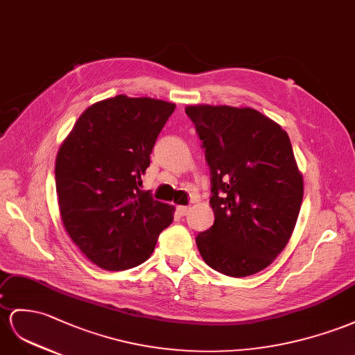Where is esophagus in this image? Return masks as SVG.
I'll list each match as a JSON object with an SVG mask.
<instances>
[{
    "instance_id": "1",
    "label": "esophagus",
    "mask_w": 355,
    "mask_h": 355,
    "mask_svg": "<svg viewBox=\"0 0 355 355\" xmlns=\"http://www.w3.org/2000/svg\"><path fill=\"white\" fill-rule=\"evenodd\" d=\"M189 210H190V207H187V205H178L177 207V211H178L180 216H186L189 213Z\"/></svg>"
}]
</instances>
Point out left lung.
<instances>
[{
  "mask_svg": "<svg viewBox=\"0 0 355 355\" xmlns=\"http://www.w3.org/2000/svg\"><path fill=\"white\" fill-rule=\"evenodd\" d=\"M211 172L214 223L196 237L202 259L231 277L267 268L294 232L303 175L288 133L252 107L190 105Z\"/></svg>",
  "mask_w": 355,
  "mask_h": 355,
  "instance_id": "1",
  "label": "left lung"
}]
</instances>
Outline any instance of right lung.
Returning <instances> with one entry per match:
<instances>
[{"label": "right lung", "mask_w": 355, "mask_h": 355, "mask_svg": "<svg viewBox=\"0 0 355 355\" xmlns=\"http://www.w3.org/2000/svg\"><path fill=\"white\" fill-rule=\"evenodd\" d=\"M175 105L118 94L88 106L62 141L55 184L62 225L103 270L142 264L175 208L139 189L150 154Z\"/></svg>", "instance_id": "right-lung-1"}]
</instances>
